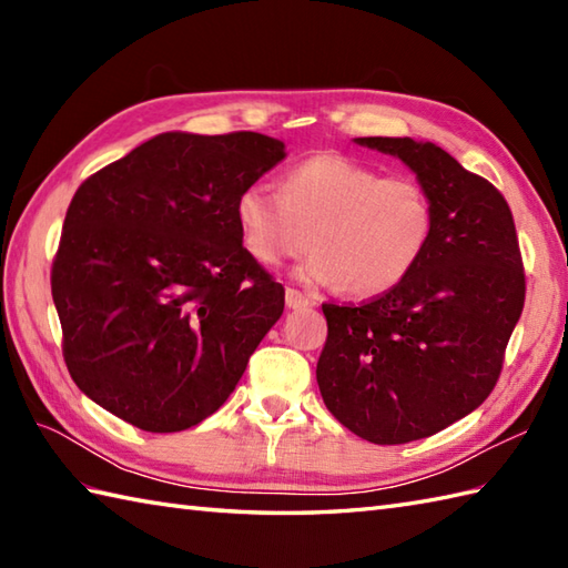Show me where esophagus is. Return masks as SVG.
<instances>
[{"instance_id": "34e87169", "label": "esophagus", "mask_w": 568, "mask_h": 568, "mask_svg": "<svg viewBox=\"0 0 568 568\" xmlns=\"http://www.w3.org/2000/svg\"><path fill=\"white\" fill-rule=\"evenodd\" d=\"M285 305L291 307V310H305V307H310V297L305 293L295 291V287H287V291H285Z\"/></svg>"}]
</instances>
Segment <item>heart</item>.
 <instances>
[{
	"label": "heart",
	"instance_id": "heart-1",
	"mask_svg": "<svg viewBox=\"0 0 568 568\" xmlns=\"http://www.w3.org/2000/svg\"><path fill=\"white\" fill-rule=\"evenodd\" d=\"M268 185L251 183L234 202L241 244L253 261L277 265L312 246L295 268L307 285L378 297L415 273L434 236V202L407 175L381 171L339 153L287 168Z\"/></svg>",
	"mask_w": 568,
	"mask_h": 568
}]
</instances>
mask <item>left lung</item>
I'll use <instances>...</instances> for the list:
<instances>
[{
    "mask_svg": "<svg viewBox=\"0 0 568 568\" xmlns=\"http://www.w3.org/2000/svg\"><path fill=\"white\" fill-rule=\"evenodd\" d=\"M400 159L434 202V236L415 273L358 307L322 305V400L373 444L432 437L496 388L525 305V271L508 202L437 143L366 136Z\"/></svg>",
    "mask_w": 568,
    "mask_h": 568,
    "instance_id": "obj_1",
    "label": "left lung"
}]
</instances>
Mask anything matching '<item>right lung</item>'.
I'll use <instances>...</instances> for the list:
<instances>
[{"mask_svg":"<svg viewBox=\"0 0 568 568\" xmlns=\"http://www.w3.org/2000/svg\"><path fill=\"white\" fill-rule=\"evenodd\" d=\"M283 159L285 143L256 131H165L78 187L51 293L90 400L161 434L224 405L285 307L241 244L234 202Z\"/></svg>","mask_w":568,"mask_h":568,"instance_id":"right-lung-1","label":"right lung"}]
</instances>
